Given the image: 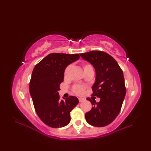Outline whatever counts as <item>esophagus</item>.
I'll use <instances>...</instances> for the list:
<instances>
[{
    "instance_id": "esophagus-1",
    "label": "esophagus",
    "mask_w": 151,
    "mask_h": 151,
    "mask_svg": "<svg viewBox=\"0 0 151 151\" xmlns=\"http://www.w3.org/2000/svg\"><path fill=\"white\" fill-rule=\"evenodd\" d=\"M84 100H85L84 98H82V97H79L78 98V101H79L80 102H82L84 101Z\"/></svg>"
}]
</instances>
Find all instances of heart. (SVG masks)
I'll list each match as a JSON object with an SVG mask.
<instances>
[{"mask_svg": "<svg viewBox=\"0 0 151 151\" xmlns=\"http://www.w3.org/2000/svg\"><path fill=\"white\" fill-rule=\"evenodd\" d=\"M71 68H72V66L69 65L66 67L65 70H64L63 76L65 79L69 78ZM82 68L84 69V73L88 72V71H91H91H93V66L89 63H83ZM73 91L76 95H82L84 91V86H83L82 85H79V84L75 85L73 86Z\"/></svg>", "mask_w": 151, "mask_h": 151, "instance_id": "heart-1", "label": "heart"}]
</instances>
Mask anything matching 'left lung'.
Instances as JSON below:
<instances>
[{
	"instance_id": "left-lung-1",
	"label": "left lung",
	"mask_w": 151,
	"mask_h": 151,
	"mask_svg": "<svg viewBox=\"0 0 151 151\" xmlns=\"http://www.w3.org/2000/svg\"><path fill=\"white\" fill-rule=\"evenodd\" d=\"M81 56L94 67L96 81L92 95L101 99L96 102L87 98L93 106L85 114L86 120L92 126L105 127L114 121L121 109L126 95L123 72L116 60L103 51L93 50Z\"/></svg>"
}]
</instances>
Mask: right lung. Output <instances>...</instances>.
<instances>
[{"label":"right lung","instance_id":"1","mask_svg":"<svg viewBox=\"0 0 151 151\" xmlns=\"http://www.w3.org/2000/svg\"><path fill=\"white\" fill-rule=\"evenodd\" d=\"M78 54L52 53L34 67L29 89L35 110L40 119L52 128L63 127L70 121V112L78 99L69 96L60 100L58 91L63 72L69 64L79 59Z\"/></svg>","mask_w":151,"mask_h":151}]
</instances>
